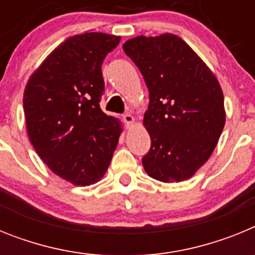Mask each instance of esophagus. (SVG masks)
Masks as SVG:
<instances>
[{"mask_svg": "<svg viewBox=\"0 0 255 255\" xmlns=\"http://www.w3.org/2000/svg\"><path fill=\"white\" fill-rule=\"evenodd\" d=\"M123 120H124V123L126 124V126H128V128H130V126H132V124H134V116H132V115H130V114H125L123 116Z\"/></svg>", "mask_w": 255, "mask_h": 255, "instance_id": "obj_1", "label": "esophagus"}]
</instances>
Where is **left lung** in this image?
<instances>
[{"instance_id":"1","label":"left lung","mask_w":255,"mask_h":255,"mask_svg":"<svg viewBox=\"0 0 255 255\" xmlns=\"http://www.w3.org/2000/svg\"><path fill=\"white\" fill-rule=\"evenodd\" d=\"M124 51L149 91L143 124L150 136L144 170L162 182L190 179L211 157L224 130V93L215 74L180 37L126 40Z\"/></svg>"}]
</instances>
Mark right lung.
I'll use <instances>...</instances> for the list:
<instances>
[{"label": "right lung", "mask_w": 255, "mask_h": 255, "mask_svg": "<svg viewBox=\"0 0 255 255\" xmlns=\"http://www.w3.org/2000/svg\"><path fill=\"white\" fill-rule=\"evenodd\" d=\"M121 37L84 33L67 38L31 74L24 91L30 143L61 179L76 186L100 181L123 125L101 110L103 60Z\"/></svg>", "instance_id": "add662e5"}]
</instances>
